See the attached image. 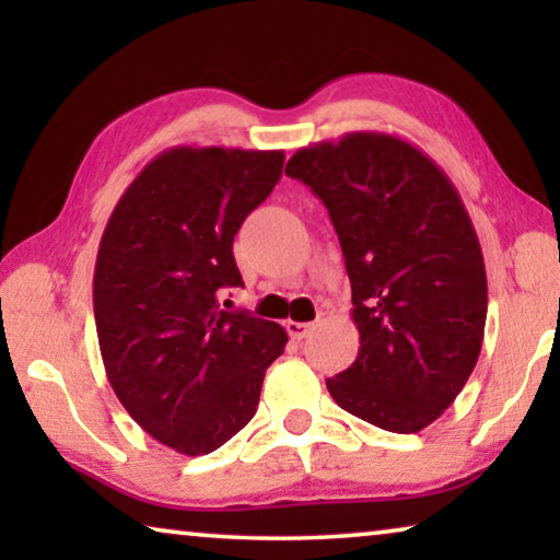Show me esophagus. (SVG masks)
I'll return each instance as SVG.
<instances>
[{
  "label": "esophagus",
  "instance_id": "esophagus-1",
  "mask_svg": "<svg viewBox=\"0 0 560 560\" xmlns=\"http://www.w3.org/2000/svg\"><path fill=\"white\" fill-rule=\"evenodd\" d=\"M287 330L291 338H306L311 330H314V324H303V320H287Z\"/></svg>",
  "mask_w": 560,
  "mask_h": 560
}]
</instances>
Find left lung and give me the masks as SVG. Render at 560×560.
<instances>
[{
    "mask_svg": "<svg viewBox=\"0 0 560 560\" xmlns=\"http://www.w3.org/2000/svg\"><path fill=\"white\" fill-rule=\"evenodd\" d=\"M287 175L326 205L353 289L360 348L326 381L330 397L381 430H424L462 393L485 340V257L459 192L385 132L301 148Z\"/></svg>",
    "mask_w": 560,
    "mask_h": 560,
    "instance_id": "8db88e82",
    "label": "left lung"
}]
</instances>
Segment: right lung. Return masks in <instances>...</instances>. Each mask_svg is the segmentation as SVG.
Masks as SVG:
<instances>
[{"label":"right lung","instance_id":"1","mask_svg":"<svg viewBox=\"0 0 560 560\" xmlns=\"http://www.w3.org/2000/svg\"><path fill=\"white\" fill-rule=\"evenodd\" d=\"M281 167V150L170 148L101 236L93 314L108 383L150 438L187 457L252 420L289 340L273 320L220 308L222 289L244 287L234 236Z\"/></svg>","mask_w":560,"mask_h":560}]
</instances>
